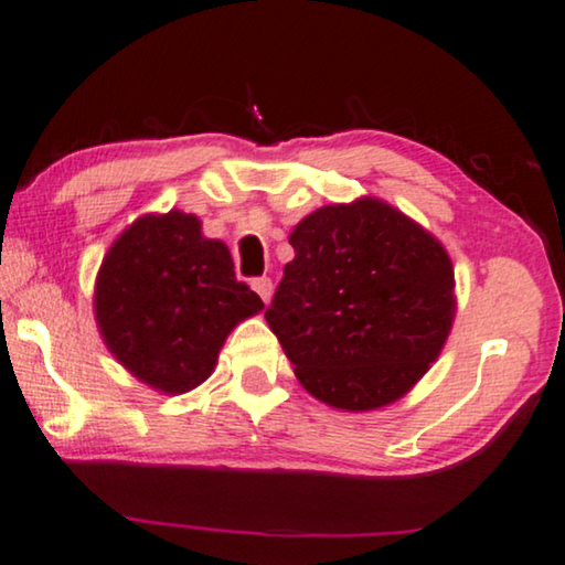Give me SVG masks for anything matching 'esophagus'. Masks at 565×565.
I'll return each mask as SVG.
<instances>
[{
  "label": "esophagus",
  "mask_w": 565,
  "mask_h": 565,
  "mask_svg": "<svg viewBox=\"0 0 565 565\" xmlns=\"http://www.w3.org/2000/svg\"><path fill=\"white\" fill-rule=\"evenodd\" d=\"M250 289H254L264 301L271 299V279H268V276H258V279L250 281Z\"/></svg>",
  "instance_id": "obj_1"
}]
</instances>
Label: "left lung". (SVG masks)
I'll return each instance as SVG.
<instances>
[{
  "mask_svg": "<svg viewBox=\"0 0 565 565\" xmlns=\"http://www.w3.org/2000/svg\"><path fill=\"white\" fill-rule=\"evenodd\" d=\"M294 262L266 321L301 387L324 405L370 412L405 397L450 337V254L382 199L321 205L297 223Z\"/></svg>",
  "mask_w": 565,
  "mask_h": 565,
  "instance_id": "obj_1",
  "label": "left lung"
}]
</instances>
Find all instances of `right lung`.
<instances>
[{"mask_svg":"<svg viewBox=\"0 0 565 565\" xmlns=\"http://www.w3.org/2000/svg\"><path fill=\"white\" fill-rule=\"evenodd\" d=\"M95 321L110 354L163 395L216 370L226 337L264 301L236 281L234 258L193 213H146L113 241L95 279Z\"/></svg>","mask_w":565,"mask_h":565,"instance_id":"1","label":"right lung"}]
</instances>
